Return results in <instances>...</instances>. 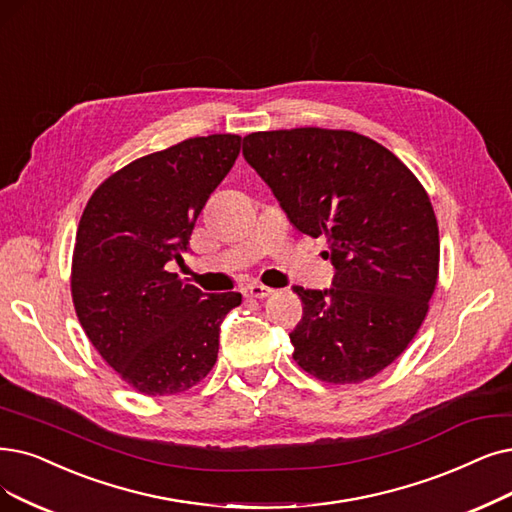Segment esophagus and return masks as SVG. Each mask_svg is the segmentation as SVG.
Returning <instances> with one entry per match:
<instances>
[{
    "label": "esophagus",
    "mask_w": 512,
    "mask_h": 512,
    "mask_svg": "<svg viewBox=\"0 0 512 512\" xmlns=\"http://www.w3.org/2000/svg\"><path fill=\"white\" fill-rule=\"evenodd\" d=\"M243 292H245V296H250V298H267V296L273 294V290L267 288V285H262V283H250V285H245Z\"/></svg>",
    "instance_id": "obj_1"
}]
</instances>
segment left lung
Returning <instances> with one entry per match:
<instances>
[{
    "mask_svg": "<svg viewBox=\"0 0 512 512\" xmlns=\"http://www.w3.org/2000/svg\"><path fill=\"white\" fill-rule=\"evenodd\" d=\"M243 157L294 227L325 235L330 290L294 288V361L330 384L380 374L414 340L439 277V227L420 180L380 142L351 130L252 132Z\"/></svg>",
    "mask_w": 512,
    "mask_h": 512,
    "instance_id": "8db88e82",
    "label": "left lung"
}]
</instances>
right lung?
Masks as SVG:
<instances>
[{"instance_id": "obj_1", "label": "right lung", "mask_w": 512, "mask_h": 512, "mask_svg": "<svg viewBox=\"0 0 512 512\" xmlns=\"http://www.w3.org/2000/svg\"><path fill=\"white\" fill-rule=\"evenodd\" d=\"M241 136L178 142L111 174L81 214L71 262L77 319L134 391L163 397L206 378L220 321L241 294H203L168 271L182 262L199 212L233 168Z\"/></svg>"}]
</instances>
